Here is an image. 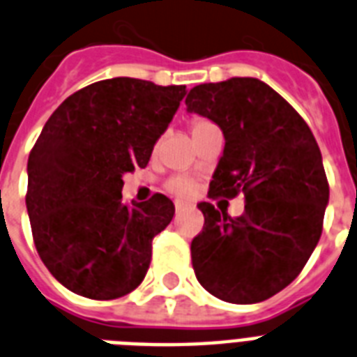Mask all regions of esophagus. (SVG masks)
<instances>
[{
	"label": "esophagus",
	"instance_id": "obj_1",
	"mask_svg": "<svg viewBox=\"0 0 357 357\" xmlns=\"http://www.w3.org/2000/svg\"><path fill=\"white\" fill-rule=\"evenodd\" d=\"M174 205H176V211H178V213H181V211H185V208L188 207V204H185V202H179V199Z\"/></svg>",
	"mask_w": 357,
	"mask_h": 357
}]
</instances>
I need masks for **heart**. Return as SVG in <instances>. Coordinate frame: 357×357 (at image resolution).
Listing matches in <instances>:
<instances>
[{"mask_svg": "<svg viewBox=\"0 0 357 357\" xmlns=\"http://www.w3.org/2000/svg\"><path fill=\"white\" fill-rule=\"evenodd\" d=\"M207 124H213V123H208L207 119H192L190 130H192V133H198L199 130L205 128ZM167 188H169L172 194H178V196H188V194L194 190V181L192 179L181 178V176H179V178L170 179L169 183H167Z\"/></svg>", "mask_w": 357, "mask_h": 357, "instance_id": "obj_1", "label": "heart"}]
</instances>
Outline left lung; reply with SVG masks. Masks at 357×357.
<instances>
[{
    "mask_svg": "<svg viewBox=\"0 0 357 357\" xmlns=\"http://www.w3.org/2000/svg\"><path fill=\"white\" fill-rule=\"evenodd\" d=\"M185 104L224 132L208 198H245L236 218L198 204L205 224L190 244L196 279L227 303L269 299L303 271L323 233L330 190L317 141L291 104L259 78L199 84Z\"/></svg>",
    "mask_w": 357,
    "mask_h": 357,
    "instance_id": "8db88e82",
    "label": "left lung"
}]
</instances>
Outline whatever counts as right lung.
I'll list each match as a JSON object with an SVG mask.
<instances>
[{"mask_svg": "<svg viewBox=\"0 0 357 357\" xmlns=\"http://www.w3.org/2000/svg\"><path fill=\"white\" fill-rule=\"evenodd\" d=\"M185 86L117 77L89 84L53 112L29 153L27 204L45 268L73 294L119 299L143 282L152 240L174 216L165 194L123 204V176L152 155Z\"/></svg>", "mask_w": 357, "mask_h": 357, "instance_id": "right-lung-1", "label": "right lung"}]
</instances>
